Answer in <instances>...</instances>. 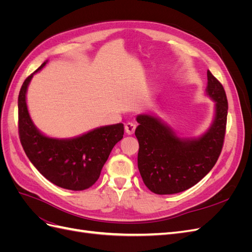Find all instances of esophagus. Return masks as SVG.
Wrapping results in <instances>:
<instances>
[{"label": "esophagus", "mask_w": 252, "mask_h": 252, "mask_svg": "<svg viewBox=\"0 0 252 252\" xmlns=\"http://www.w3.org/2000/svg\"><path fill=\"white\" fill-rule=\"evenodd\" d=\"M135 127H136V125L134 123H130V122H129V123H127L125 125V131L128 134H133L134 130H135Z\"/></svg>", "instance_id": "34e87169"}]
</instances>
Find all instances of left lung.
<instances>
[{
	"mask_svg": "<svg viewBox=\"0 0 252 252\" xmlns=\"http://www.w3.org/2000/svg\"><path fill=\"white\" fill-rule=\"evenodd\" d=\"M207 94L216 102L215 121L199 139H182L149 114H140L135 129L138 167L144 184L157 194L184 191L199 183L216 165L223 148L228 102L222 84L207 70Z\"/></svg>",
	"mask_w": 252,
	"mask_h": 252,
	"instance_id": "obj_1",
	"label": "left lung"
}]
</instances>
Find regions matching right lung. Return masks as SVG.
Instances as JSON below:
<instances>
[{
    "label": "right lung",
    "mask_w": 252,
    "mask_h": 252,
    "mask_svg": "<svg viewBox=\"0 0 252 252\" xmlns=\"http://www.w3.org/2000/svg\"><path fill=\"white\" fill-rule=\"evenodd\" d=\"M45 65L46 62L30 74L20 90V141L30 162L48 181L74 191L85 190L100 178L114 145L123 139L124 125L120 123L100 127L74 139L59 140L42 134L30 119L26 91L33 74Z\"/></svg>",
    "instance_id": "right-lung-1"
}]
</instances>
